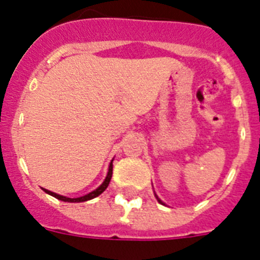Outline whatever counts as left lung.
<instances>
[{
    "mask_svg": "<svg viewBox=\"0 0 260 260\" xmlns=\"http://www.w3.org/2000/svg\"><path fill=\"white\" fill-rule=\"evenodd\" d=\"M155 197H156V199H157V201H158V203H161V204H162V202H161V201H160V199H158V198H157V195H156V194H155Z\"/></svg>",
    "mask_w": 260,
    "mask_h": 260,
    "instance_id": "left-lung-1",
    "label": "left lung"
}]
</instances>
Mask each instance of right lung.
Segmentation results:
<instances>
[{
    "instance_id": "right-lung-1",
    "label": "right lung",
    "mask_w": 260,
    "mask_h": 260,
    "mask_svg": "<svg viewBox=\"0 0 260 260\" xmlns=\"http://www.w3.org/2000/svg\"><path fill=\"white\" fill-rule=\"evenodd\" d=\"M112 173H113V160L110 161L109 169H108V174H107V177H105L104 182L99 186L98 189L93 190L92 192H89V194H87V195H83V197H80V198H66V197H63V195L56 194V192H52V191H49V190H47V189H43V190H44L47 194L52 195V197H54V198L59 199V201H62V202H70V203H79V202H86V201H89V199H93V198H96V197H99V195L102 194V192L104 191L105 189H107L108 185H109V182H110V178H112Z\"/></svg>"
}]
</instances>
